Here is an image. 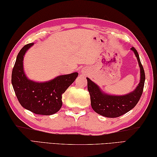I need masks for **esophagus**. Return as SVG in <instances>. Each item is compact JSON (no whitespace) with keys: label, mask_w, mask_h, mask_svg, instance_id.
<instances>
[{"label":"esophagus","mask_w":157,"mask_h":157,"mask_svg":"<svg viewBox=\"0 0 157 157\" xmlns=\"http://www.w3.org/2000/svg\"><path fill=\"white\" fill-rule=\"evenodd\" d=\"M82 73H83V74H86V72H85V71H82Z\"/></svg>","instance_id":"1"}]
</instances>
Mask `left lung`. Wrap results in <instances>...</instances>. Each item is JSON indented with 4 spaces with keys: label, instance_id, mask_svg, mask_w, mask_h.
I'll return each mask as SVG.
<instances>
[{
    "label": "left lung",
    "instance_id": "left-lung-1",
    "mask_svg": "<svg viewBox=\"0 0 157 157\" xmlns=\"http://www.w3.org/2000/svg\"><path fill=\"white\" fill-rule=\"evenodd\" d=\"M131 50L136 57L140 67V82L133 91L122 95L108 94L102 91L95 82L86 78L91 107L95 112L101 116L107 118L121 116L132 109L140 100L144 87L145 72L137 50L134 47L131 48Z\"/></svg>",
    "mask_w": 157,
    "mask_h": 157
}]
</instances>
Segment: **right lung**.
<instances>
[{
	"instance_id": "add662e5",
	"label": "right lung",
	"mask_w": 157,
	"mask_h": 157,
	"mask_svg": "<svg viewBox=\"0 0 157 157\" xmlns=\"http://www.w3.org/2000/svg\"><path fill=\"white\" fill-rule=\"evenodd\" d=\"M33 45L34 43L25 45L18 52L12 70V84L23 108L39 115H52L62 107V94L75 80L78 73L59 75L44 82L28 79L23 68V58Z\"/></svg>"
}]
</instances>
